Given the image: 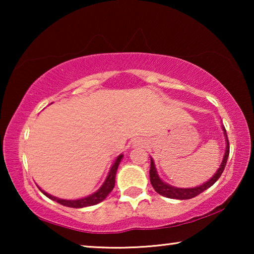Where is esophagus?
<instances>
[{
	"label": "esophagus",
	"instance_id": "34e87169",
	"mask_svg": "<svg viewBox=\"0 0 254 254\" xmlns=\"http://www.w3.org/2000/svg\"><path fill=\"white\" fill-rule=\"evenodd\" d=\"M141 145H144L145 144V142H142V141H141V143H140Z\"/></svg>",
	"mask_w": 254,
	"mask_h": 254
}]
</instances>
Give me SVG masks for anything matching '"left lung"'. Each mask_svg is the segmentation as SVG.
I'll list each match as a JSON object with an SVG mask.
<instances>
[{
    "label": "left lung",
    "instance_id": "obj_1",
    "mask_svg": "<svg viewBox=\"0 0 254 254\" xmlns=\"http://www.w3.org/2000/svg\"><path fill=\"white\" fill-rule=\"evenodd\" d=\"M223 131H224V136H225V141H226V149H225V154L224 158H223V161L221 163L220 168L216 171L212 178H210L208 182H206L205 184L200 185V186H197L194 188H177L171 186V185L166 184L165 182H162L157 174V169L154 167V162L151 158V165H150V182H151V185L154 190H156L158 194H160L162 196L167 197V198H173V199H190L194 198L197 195H199L200 192L205 191L206 189H208L210 186L217 182V179L221 177V175L223 171H224V168L226 166V161H227V157H229L230 153V143H229V139H227V134H226V130L225 127L222 126Z\"/></svg>",
    "mask_w": 254,
    "mask_h": 254
}]
</instances>
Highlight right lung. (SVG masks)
I'll list each match as a JSON object with an SVG mask.
<instances>
[{
  "mask_svg": "<svg viewBox=\"0 0 254 254\" xmlns=\"http://www.w3.org/2000/svg\"><path fill=\"white\" fill-rule=\"evenodd\" d=\"M122 158H123V154H120V156L117 159H115L113 166L111 167L110 173H109V175H107L105 182H104V184L102 185L101 188L98 189L97 191L94 192V194L89 195L87 197H84V198L74 199V200L62 199V198H58V197H55V196H51L49 194H47V192L42 190L41 188H39V189L42 191V194L46 195L47 197H48V198L57 201V203L62 204L64 206H67V207L81 208V207H87V206L96 205L98 203H101L102 200H104L106 198V196L109 195L112 190H113L114 185H115V176H117L118 167L120 165V162H121Z\"/></svg>",
  "mask_w": 254,
  "mask_h": 254,
  "instance_id": "right-lung-1",
  "label": "right lung"
}]
</instances>
